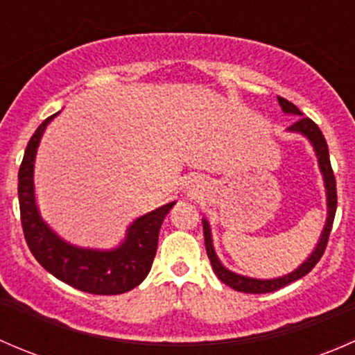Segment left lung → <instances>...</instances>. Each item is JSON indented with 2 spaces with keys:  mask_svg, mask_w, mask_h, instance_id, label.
<instances>
[{
  "mask_svg": "<svg viewBox=\"0 0 355 355\" xmlns=\"http://www.w3.org/2000/svg\"><path fill=\"white\" fill-rule=\"evenodd\" d=\"M278 103H280L282 110L285 113L290 114H297L300 116L295 123H292L288 127V132H297V134H302L309 139V142L313 144L314 151H316L318 156V163H320V170L323 173L324 178V187H327V206H328V218H327V225H324V230L321 234L320 242H318L316 249L311 252V256L300 264L297 270H293L292 273L285 275V277L280 278H273V280H257V278H247L242 277V275L234 273V271L227 270L223 264L220 263L218 259L216 252H214L213 247V239H211V230L209 225H207V220H202V228H204V242H206V252L207 257L211 261V266H213L214 273L216 277L223 282L225 285L232 287L237 292H244V293H268V292H275L278 288H284L285 285L292 284V282L299 280V278L306 277L311 270L318 264V261L323 257L324 249H327L328 239H330V232L333 227V220H335V211H336V182H335V175H333L331 170V163H330V153H328V144L324 141V135L321 134L320 127L314 123L311 118L302 116L300 110L297 108L295 105L287 101L285 98H280L278 96Z\"/></svg>",
  "mask_w": 355,
  "mask_h": 355,
  "instance_id": "1",
  "label": "left lung"
}]
</instances>
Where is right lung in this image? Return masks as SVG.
Returning <instances> with one entry per match:
<instances>
[{"instance_id": "add662e5", "label": "right lung", "mask_w": 355, "mask_h": 355, "mask_svg": "<svg viewBox=\"0 0 355 355\" xmlns=\"http://www.w3.org/2000/svg\"><path fill=\"white\" fill-rule=\"evenodd\" d=\"M46 118L28 141L19 170L20 220L32 256L46 271L73 288L94 295H118L142 284L156 256L159 228L175 202L137 218L116 249L94 250L67 244L42 221L34 198V159L49 121Z\"/></svg>"}]
</instances>
